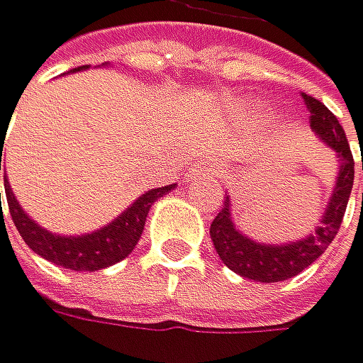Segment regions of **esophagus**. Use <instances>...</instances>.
<instances>
[{
  "label": "esophagus",
  "instance_id": "1",
  "mask_svg": "<svg viewBox=\"0 0 363 363\" xmlns=\"http://www.w3.org/2000/svg\"><path fill=\"white\" fill-rule=\"evenodd\" d=\"M214 169H216L214 158H203V160H199L196 164L191 167L189 176H212V174H214Z\"/></svg>",
  "mask_w": 363,
  "mask_h": 363
}]
</instances>
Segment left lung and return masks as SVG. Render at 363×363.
Returning <instances> with one entry per match:
<instances>
[{
  "label": "left lung",
  "instance_id": "8db88e82",
  "mask_svg": "<svg viewBox=\"0 0 363 363\" xmlns=\"http://www.w3.org/2000/svg\"><path fill=\"white\" fill-rule=\"evenodd\" d=\"M303 102L310 111V127L321 138V143H325L330 149L337 151L339 160H342L335 191L317 230L306 238H299L296 243H284V245L257 243L234 228L232 212H230V196H225L223 209L212 220V228H209V236H212V243L218 252L220 261L236 274L252 279V281H261V284L288 281L299 272H303L310 263H315L323 255L325 247H328L333 243V238L337 236L339 228H342L346 205L352 191L354 160H352L350 145H348V138L342 125H339V120L333 116L330 108L323 102H319L317 98L303 93Z\"/></svg>",
  "mask_w": 363,
  "mask_h": 363
}]
</instances>
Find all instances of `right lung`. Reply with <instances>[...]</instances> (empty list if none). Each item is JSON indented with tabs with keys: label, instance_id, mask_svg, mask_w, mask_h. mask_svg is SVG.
Returning <instances> with one entry per match:
<instances>
[{
	"label": "right lung",
	"instance_id": "obj_1",
	"mask_svg": "<svg viewBox=\"0 0 363 363\" xmlns=\"http://www.w3.org/2000/svg\"><path fill=\"white\" fill-rule=\"evenodd\" d=\"M79 69H89V67H79ZM79 69H75V71H79ZM174 187L176 185H167V187L145 191L143 196L131 207H127L118 218H113L108 225H104L96 232L82 234V236H60V234H53V232L40 228L38 223L19 207L15 194L9 185V178L4 176L9 212H11V218L15 223L17 232L26 241V245L35 252V255L44 257L46 261L62 265V267H69V270H77V272H96V270H102V267H108L122 259H127L131 255V250L135 247V243L140 241V234L145 230V220H147L151 205H154L160 196H164L167 191H172Z\"/></svg>",
	"mask_w": 363,
	"mask_h": 363
}]
</instances>
